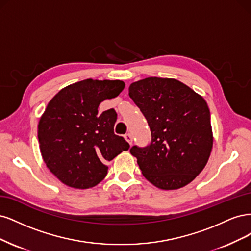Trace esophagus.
Listing matches in <instances>:
<instances>
[{
    "instance_id": "obj_1",
    "label": "esophagus",
    "mask_w": 251,
    "mask_h": 251,
    "mask_svg": "<svg viewBox=\"0 0 251 251\" xmlns=\"http://www.w3.org/2000/svg\"><path fill=\"white\" fill-rule=\"evenodd\" d=\"M125 140L129 143V144H132V141H133V139H132V135H131V133H127L126 135H125Z\"/></svg>"
}]
</instances>
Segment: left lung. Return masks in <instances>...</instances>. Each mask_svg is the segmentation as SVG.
I'll list each match as a JSON object with an SVG mask.
<instances>
[{
    "mask_svg": "<svg viewBox=\"0 0 251 251\" xmlns=\"http://www.w3.org/2000/svg\"><path fill=\"white\" fill-rule=\"evenodd\" d=\"M146 118L151 143L131 154L145 178L160 190H177L196 178L213 148L211 114L203 97L179 80L148 77L129 86Z\"/></svg>",
    "mask_w": 251,
    "mask_h": 251,
    "instance_id": "8db88e82",
    "label": "left lung"
}]
</instances>
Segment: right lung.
I'll use <instances>...</instances> for the list:
<instances>
[{
  "label": "right lung",
  "instance_id": "obj_1",
  "mask_svg": "<svg viewBox=\"0 0 251 251\" xmlns=\"http://www.w3.org/2000/svg\"><path fill=\"white\" fill-rule=\"evenodd\" d=\"M124 87L121 80L90 78L63 87L48 103L38 122L39 149L48 169L68 187H95L106 176L107 161L130 147L114 132L115 109L98 110Z\"/></svg>",
  "mask_w": 251,
  "mask_h": 251
}]
</instances>
